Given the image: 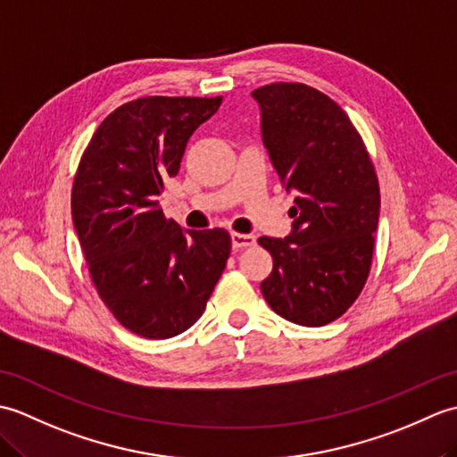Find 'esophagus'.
Here are the masks:
<instances>
[{
	"mask_svg": "<svg viewBox=\"0 0 457 457\" xmlns=\"http://www.w3.org/2000/svg\"><path fill=\"white\" fill-rule=\"evenodd\" d=\"M231 245H234V249H245V247H251L255 245V236H249V234H231Z\"/></svg>",
	"mask_w": 457,
	"mask_h": 457,
	"instance_id": "34e87169",
	"label": "esophagus"
}]
</instances>
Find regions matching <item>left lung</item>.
<instances>
[{"mask_svg": "<svg viewBox=\"0 0 457 457\" xmlns=\"http://www.w3.org/2000/svg\"><path fill=\"white\" fill-rule=\"evenodd\" d=\"M253 98L270 161L296 192L293 234L259 237L273 257L261 293L288 322L326 326L347 312L371 270L381 208L373 161L347 113L312 86L273 82Z\"/></svg>", "mask_w": 457, "mask_h": 457, "instance_id": "8db88e82", "label": "left lung"}]
</instances>
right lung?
Masks as SVG:
<instances>
[{
  "label": "right lung",
  "mask_w": 457,
  "mask_h": 457,
  "mask_svg": "<svg viewBox=\"0 0 457 457\" xmlns=\"http://www.w3.org/2000/svg\"><path fill=\"white\" fill-rule=\"evenodd\" d=\"M216 98L145 96L120 105L92 135L72 182V221L102 303L129 332L182 334L202 316L231 251L226 229H188L159 204L190 135Z\"/></svg>",
  "instance_id": "right-lung-1"
}]
</instances>
